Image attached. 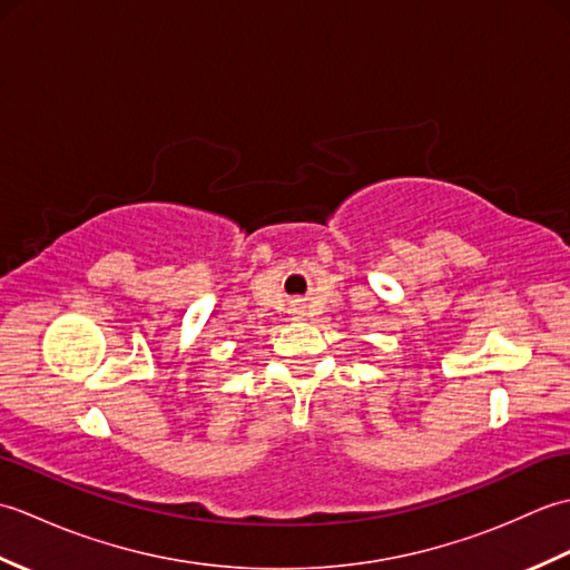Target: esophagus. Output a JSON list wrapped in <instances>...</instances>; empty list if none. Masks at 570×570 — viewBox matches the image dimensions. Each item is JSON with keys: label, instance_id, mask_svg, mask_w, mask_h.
<instances>
[{"label": "esophagus", "instance_id": "obj_1", "mask_svg": "<svg viewBox=\"0 0 570 570\" xmlns=\"http://www.w3.org/2000/svg\"><path fill=\"white\" fill-rule=\"evenodd\" d=\"M296 311H298V316H301V308H296Z\"/></svg>", "mask_w": 570, "mask_h": 570}]
</instances>
